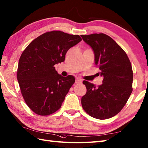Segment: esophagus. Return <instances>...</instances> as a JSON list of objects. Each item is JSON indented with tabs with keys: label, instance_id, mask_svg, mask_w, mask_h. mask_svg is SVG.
Wrapping results in <instances>:
<instances>
[{
	"label": "esophagus",
	"instance_id": "esophagus-1",
	"mask_svg": "<svg viewBox=\"0 0 148 148\" xmlns=\"http://www.w3.org/2000/svg\"><path fill=\"white\" fill-rule=\"evenodd\" d=\"M82 79H79V78H77L75 80V83L77 84H80V83H82Z\"/></svg>",
	"mask_w": 148,
	"mask_h": 148
}]
</instances>
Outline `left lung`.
Instances as JSON below:
<instances>
[{"instance_id":"1","label":"left lung","mask_w":148,"mask_h":148,"mask_svg":"<svg viewBox=\"0 0 148 148\" xmlns=\"http://www.w3.org/2000/svg\"><path fill=\"white\" fill-rule=\"evenodd\" d=\"M95 53L102 84L97 87L87 81L86 95L82 97L83 109L92 117L107 119L123 109L132 92L133 70L127 53L114 40L105 34L81 35Z\"/></svg>"}]
</instances>
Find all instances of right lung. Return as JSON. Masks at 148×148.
Listing matches in <instances>:
<instances>
[{
	"label": "right lung",
	"mask_w": 148,
	"mask_h": 148,
	"mask_svg": "<svg viewBox=\"0 0 148 148\" xmlns=\"http://www.w3.org/2000/svg\"><path fill=\"white\" fill-rule=\"evenodd\" d=\"M81 41L79 35L50 31L33 40L22 53L17 79L25 102L34 113L49 115L61 107L75 78L62 77L54 65L64 62L69 49Z\"/></svg>",
	"instance_id": "obj_1"
}]
</instances>
